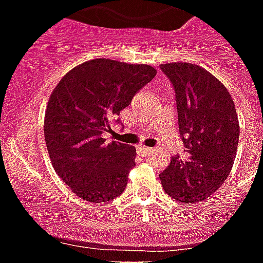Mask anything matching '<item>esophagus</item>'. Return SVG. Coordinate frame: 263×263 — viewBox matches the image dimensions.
I'll return each instance as SVG.
<instances>
[{"label":"esophagus","instance_id":"esophagus-1","mask_svg":"<svg viewBox=\"0 0 263 263\" xmlns=\"http://www.w3.org/2000/svg\"><path fill=\"white\" fill-rule=\"evenodd\" d=\"M152 151V148H148V147H144V145H139L138 147V152L139 154H142V155H145V154H149Z\"/></svg>","mask_w":263,"mask_h":263}]
</instances>
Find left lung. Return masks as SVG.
I'll list each match as a JSON object with an SVG mask.
<instances>
[{
  "label": "left lung",
  "mask_w": 263,
  "mask_h": 263,
  "mask_svg": "<svg viewBox=\"0 0 263 263\" xmlns=\"http://www.w3.org/2000/svg\"><path fill=\"white\" fill-rule=\"evenodd\" d=\"M176 95L179 134L184 151L160 174L174 199L196 203L213 195L233 168L239 121L231 95L217 77L191 63L160 65Z\"/></svg>",
  "instance_id": "8db88e82"
}]
</instances>
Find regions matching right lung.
<instances>
[{"mask_svg": "<svg viewBox=\"0 0 263 263\" xmlns=\"http://www.w3.org/2000/svg\"><path fill=\"white\" fill-rule=\"evenodd\" d=\"M156 76L147 64L95 59L70 69L50 95L44 135L53 168L81 199L118 198L135 165V147L107 143L101 134Z\"/></svg>", "mask_w": 263, "mask_h": 263, "instance_id": "right-lung-1", "label": "right lung"}]
</instances>
